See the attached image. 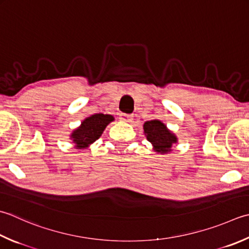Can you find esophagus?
<instances>
[{
	"mask_svg": "<svg viewBox=\"0 0 249 249\" xmlns=\"http://www.w3.org/2000/svg\"><path fill=\"white\" fill-rule=\"evenodd\" d=\"M120 120H121L122 122H124V123H130V122L133 121V115L123 113V114L120 115Z\"/></svg>",
	"mask_w": 249,
	"mask_h": 249,
	"instance_id": "34e87169",
	"label": "esophagus"
}]
</instances>
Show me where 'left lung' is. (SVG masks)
Wrapping results in <instances>:
<instances>
[{"instance_id":"1","label":"left lung","mask_w":249,"mask_h":249,"mask_svg":"<svg viewBox=\"0 0 249 249\" xmlns=\"http://www.w3.org/2000/svg\"><path fill=\"white\" fill-rule=\"evenodd\" d=\"M143 133L151 142L153 150L160 154H167L173 151V145L178 142L177 136L158 119L144 122Z\"/></svg>"}]
</instances>
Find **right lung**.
Segmentation results:
<instances>
[{"mask_svg": "<svg viewBox=\"0 0 249 249\" xmlns=\"http://www.w3.org/2000/svg\"><path fill=\"white\" fill-rule=\"evenodd\" d=\"M113 121V116L104 113H96L83 120L79 127H76L70 135L74 148L77 150L89 149L91 143L100 138L107 126Z\"/></svg>", "mask_w": 249, "mask_h": 249, "instance_id": "add662e5", "label": "right lung"}]
</instances>
